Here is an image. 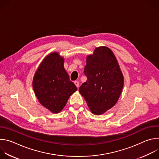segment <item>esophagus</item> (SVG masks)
<instances>
[{
	"mask_svg": "<svg viewBox=\"0 0 159 159\" xmlns=\"http://www.w3.org/2000/svg\"><path fill=\"white\" fill-rule=\"evenodd\" d=\"M74 83H75V85L77 86V87H78L79 86V82H78V81H75Z\"/></svg>",
	"mask_w": 159,
	"mask_h": 159,
	"instance_id": "1",
	"label": "esophagus"
}]
</instances>
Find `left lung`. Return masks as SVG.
Wrapping results in <instances>:
<instances>
[{"label":"left lung","instance_id":"obj_1","mask_svg":"<svg viewBox=\"0 0 159 159\" xmlns=\"http://www.w3.org/2000/svg\"><path fill=\"white\" fill-rule=\"evenodd\" d=\"M84 74L87 81L79 92L93 114L101 115L115 105L123 87V76L115 55L107 47L97 48L87 57Z\"/></svg>","mask_w":159,"mask_h":159}]
</instances>
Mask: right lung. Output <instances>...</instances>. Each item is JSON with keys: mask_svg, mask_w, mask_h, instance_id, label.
Masks as SVG:
<instances>
[{"mask_svg": "<svg viewBox=\"0 0 159 159\" xmlns=\"http://www.w3.org/2000/svg\"><path fill=\"white\" fill-rule=\"evenodd\" d=\"M33 86L39 102L51 112H59L77 90L63 67V58L57 53L45 58L34 75Z\"/></svg>", "mask_w": 159, "mask_h": 159, "instance_id": "1", "label": "right lung"}]
</instances>
